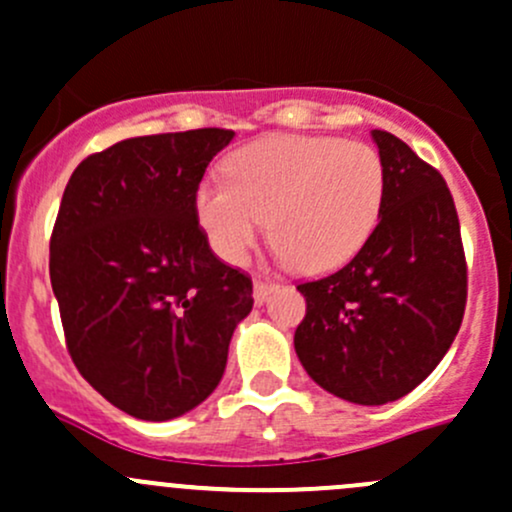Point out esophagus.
I'll use <instances>...</instances> for the list:
<instances>
[{"mask_svg": "<svg viewBox=\"0 0 512 512\" xmlns=\"http://www.w3.org/2000/svg\"><path fill=\"white\" fill-rule=\"evenodd\" d=\"M275 288H278V283H275V280L255 278V303H265L267 295H270Z\"/></svg>", "mask_w": 512, "mask_h": 512, "instance_id": "obj_1", "label": "esophagus"}]
</instances>
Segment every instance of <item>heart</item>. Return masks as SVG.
<instances>
[{
	"label": "heart",
	"mask_w": 512,
	"mask_h": 512,
	"mask_svg": "<svg viewBox=\"0 0 512 512\" xmlns=\"http://www.w3.org/2000/svg\"><path fill=\"white\" fill-rule=\"evenodd\" d=\"M227 181H204L194 207L209 245L242 265L270 219L280 255L300 272L346 265L374 232L384 202V164L364 141L267 136L227 161Z\"/></svg>",
	"instance_id": "heart-1"
}]
</instances>
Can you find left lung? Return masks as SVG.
<instances>
[{"mask_svg":"<svg viewBox=\"0 0 512 512\" xmlns=\"http://www.w3.org/2000/svg\"><path fill=\"white\" fill-rule=\"evenodd\" d=\"M384 202L364 247L326 278L298 283L295 353L341 399L379 407L422 384L450 351L467 303L460 219L447 181L407 143L374 131Z\"/></svg>","mask_w":512,"mask_h":512,"instance_id":"1","label":"left lung"}]
</instances>
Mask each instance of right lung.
Here are the masks:
<instances>
[{
    "mask_svg": "<svg viewBox=\"0 0 512 512\" xmlns=\"http://www.w3.org/2000/svg\"><path fill=\"white\" fill-rule=\"evenodd\" d=\"M227 128L126 138L70 176L50 280L75 369L113 407L166 422L202 404L227 366L252 278L212 252L194 197Z\"/></svg>",
    "mask_w": 512,
    "mask_h": 512,
    "instance_id": "right-lung-1",
    "label": "right lung"
}]
</instances>
